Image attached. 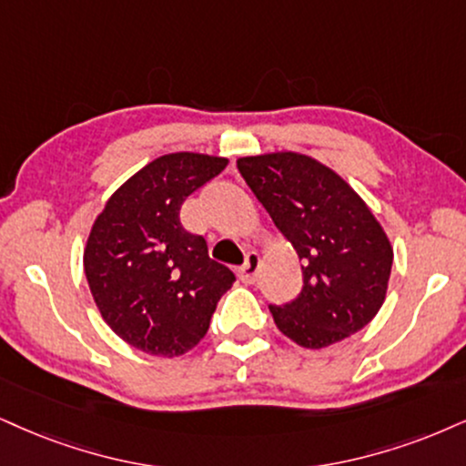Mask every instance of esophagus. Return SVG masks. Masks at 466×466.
I'll return each mask as SVG.
<instances>
[{"mask_svg":"<svg viewBox=\"0 0 466 466\" xmlns=\"http://www.w3.org/2000/svg\"><path fill=\"white\" fill-rule=\"evenodd\" d=\"M259 263H261V257L257 255V252H248L244 259V266L238 269L239 280L246 285L257 283V277H259Z\"/></svg>","mask_w":466,"mask_h":466,"instance_id":"esophagus-1","label":"esophagus"}]
</instances>
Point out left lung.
Instances as JSON below:
<instances>
[{"mask_svg":"<svg viewBox=\"0 0 466 466\" xmlns=\"http://www.w3.org/2000/svg\"><path fill=\"white\" fill-rule=\"evenodd\" d=\"M238 170L302 261L300 294L269 304L279 330L319 350L365 329L384 302L393 250L359 194L298 153L242 157Z\"/></svg>","mask_w":466,"mask_h":466,"instance_id":"left-lung-1","label":"left lung"}]
</instances>
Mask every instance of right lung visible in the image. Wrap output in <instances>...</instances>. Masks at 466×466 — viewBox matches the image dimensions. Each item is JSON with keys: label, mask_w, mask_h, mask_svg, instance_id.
Here are the masks:
<instances>
[{"label": "right lung", "mask_w": 466, "mask_h": 466, "mask_svg": "<svg viewBox=\"0 0 466 466\" xmlns=\"http://www.w3.org/2000/svg\"><path fill=\"white\" fill-rule=\"evenodd\" d=\"M227 159L172 153L136 172L107 200L84 252V272L103 319L153 356H181L209 330L235 274L181 224L189 194L227 168Z\"/></svg>", "instance_id": "add662e5"}]
</instances>
